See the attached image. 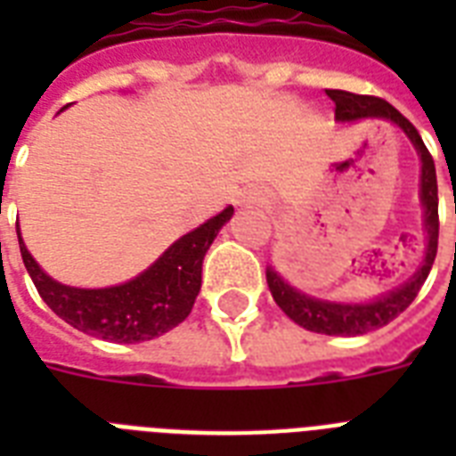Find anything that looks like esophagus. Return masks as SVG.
I'll use <instances>...</instances> for the list:
<instances>
[{
  "instance_id": "34e87169",
  "label": "esophagus",
  "mask_w": 456,
  "mask_h": 456,
  "mask_svg": "<svg viewBox=\"0 0 456 456\" xmlns=\"http://www.w3.org/2000/svg\"><path fill=\"white\" fill-rule=\"evenodd\" d=\"M246 201H253V196H243V203Z\"/></svg>"
}]
</instances>
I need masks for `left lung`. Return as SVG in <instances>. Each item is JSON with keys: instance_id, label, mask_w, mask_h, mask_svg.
<instances>
[{"instance_id": "left-lung-1", "label": "left lung", "mask_w": 456, "mask_h": 456, "mask_svg": "<svg viewBox=\"0 0 456 456\" xmlns=\"http://www.w3.org/2000/svg\"><path fill=\"white\" fill-rule=\"evenodd\" d=\"M325 94L335 102V117L339 121H354L362 119V117H382V119L394 121L412 140L421 157V203H424V227H427L428 243L419 272L414 273L405 286L395 288V290L370 302V305H335V302L302 295L299 290L288 286L273 269H266L269 290L288 318H292L295 323L306 328V330L321 332V335L354 337L391 323L395 316H401L412 305L417 292L424 286L433 260H436V253H438V180H436L431 151L427 150L419 131L394 105H388L387 100L375 98V95H358L349 94V91H339V88H325Z\"/></svg>"}]
</instances>
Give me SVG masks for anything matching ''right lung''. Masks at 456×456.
Returning <instances> with one entry per match:
<instances>
[{
  "mask_svg": "<svg viewBox=\"0 0 456 456\" xmlns=\"http://www.w3.org/2000/svg\"><path fill=\"white\" fill-rule=\"evenodd\" d=\"M232 216L234 208L227 206L220 216L210 217L201 227L177 239L147 272L124 286L100 290L62 286L46 276L28 253L20 232L18 246L29 279L55 316L77 330L107 342L135 344L173 330L190 316L196 295L201 290L203 257L222 224Z\"/></svg>",
  "mask_w": 456,
  "mask_h": 456,
  "instance_id": "obj_1",
  "label": "right lung"
}]
</instances>
